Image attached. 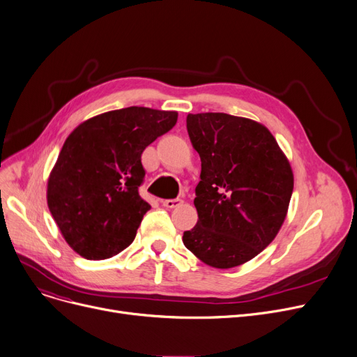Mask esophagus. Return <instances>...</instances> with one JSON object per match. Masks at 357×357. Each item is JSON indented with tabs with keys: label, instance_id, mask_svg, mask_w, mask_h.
<instances>
[{
	"label": "esophagus",
	"instance_id": "34e87169",
	"mask_svg": "<svg viewBox=\"0 0 357 357\" xmlns=\"http://www.w3.org/2000/svg\"><path fill=\"white\" fill-rule=\"evenodd\" d=\"M163 207L166 208H176V207H181L183 204V201L181 198H175V199H165L162 201Z\"/></svg>",
	"mask_w": 357,
	"mask_h": 357
}]
</instances>
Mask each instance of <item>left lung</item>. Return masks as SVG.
Here are the masks:
<instances>
[{
  "label": "left lung",
  "mask_w": 357,
  "mask_h": 357,
  "mask_svg": "<svg viewBox=\"0 0 357 357\" xmlns=\"http://www.w3.org/2000/svg\"><path fill=\"white\" fill-rule=\"evenodd\" d=\"M187 130L201 159L194 204L198 222L182 242L207 266L231 268L257 257L280 230L293 172L259 122L222 112L190 114Z\"/></svg>",
  "instance_id": "8db88e82"
}]
</instances>
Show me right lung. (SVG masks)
Returning a JSON list of instances; mask_svg holds the SVG:
<instances>
[{
	"instance_id": "right-lung-1",
	"label": "right lung",
	"mask_w": 357,
	"mask_h": 357,
	"mask_svg": "<svg viewBox=\"0 0 357 357\" xmlns=\"http://www.w3.org/2000/svg\"><path fill=\"white\" fill-rule=\"evenodd\" d=\"M176 121L175 111L130 106L93 116L67 137L46 199L77 254L106 259L131 245L150 210L138 191L146 175L142 154Z\"/></svg>"
}]
</instances>
